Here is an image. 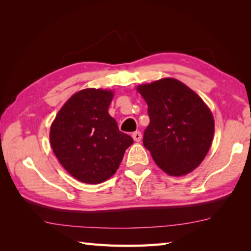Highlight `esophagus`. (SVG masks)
Instances as JSON below:
<instances>
[{"label": "esophagus", "mask_w": 251, "mask_h": 251, "mask_svg": "<svg viewBox=\"0 0 251 251\" xmlns=\"http://www.w3.org/2000/svg\"><path fill=\"white\" fill-rule=\"evenodd\" d=\"M132 138H134V140H135V141L139 142V141L141 140V138H142L141 132H140V131H135L134 134H132Z\"/></svg>", "instance_id": "34e87169"}]
</instances>
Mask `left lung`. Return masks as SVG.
<instances>
[{
    "label": "left lung",
    "instance_id": "left-lung-1",
    "mask_svg": "<svg viewBox=\"0 0 251 251\" xmlns=\"http://www.w3.org/2000/svg\"><path fill=\"white\" fill-rule=\"evenodd\" d=\"M137 90L146 100L150 117L143 146L166 174L178 177L191 173L211 146V111L199 95L176 78L139 85Z\"/></svg>",
    "mask_w": 251,
    "mask_h": 251
}]
</instances>
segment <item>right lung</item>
Here are the masks:
<instances>
[{
    "instance_id": "add662e5",
    "label": "right lung",
    "mask_w": 251,
    "mask_h": 251,
    "mask_svg": "<svg viewBox=\"0 0 251 251\" xmlns=\"http://www.w3.org/2000/svg\"><path fill=\"white\" fill-rule=\"evenodd\" d=\"M113 95L106 89L79 90L63 104L50 126L56 157L81 182L98 184L111 178L134 142L109 114Z\"/></svg>"
}]
</instances>
